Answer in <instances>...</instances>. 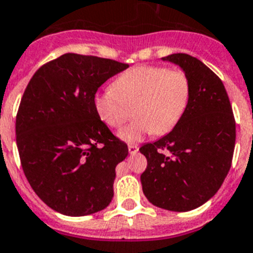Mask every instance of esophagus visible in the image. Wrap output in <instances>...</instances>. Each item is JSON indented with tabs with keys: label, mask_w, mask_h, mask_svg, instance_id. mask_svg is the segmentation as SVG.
Instances as JSON below:
<instances>
[{
	"label": "esophagus",
	"mask_w": 253,
	"mask_h": 253,
	"mask_svg": "<svg viewBox=\"0 0 253 253\" xmlns=\"http://www.w3.org/2000/svg\"><path fill=\"white\" fill-rule=\"evenodd\" d=\"M137 151H139V148H137V146H136V145H128V153L131 154V155H133V154H136L137 153Z\"/></svg>",
	"instance_id": "obj_1"
}]
</instances>
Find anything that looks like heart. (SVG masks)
Listing matches in <instances>:
<instances>
[{
	"label": "heart",
	"instance_id": "obj_1",
	"mask_svg": "<svg viewBox=\"0 0 253 253\" xmlns=\"http://www.w3.org/2000/svg\"><path fill=\"white\" fill-rule=\"evenodd\" d=\"M191 85L182 70L164 66H135L121 74L112 87L94 95V108L107 126L118 128L133 105L135 120L118 132L126 142H137L153 132H169L183 116L190 100Z\"/></svg>",
	"mask_w": 253,
	"mask_h": 253
}]
</instances>
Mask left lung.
Listing matches in <instances>:
<instances>
[{
    "label": "left lung",
    "instance_id": "8db88e82",
    "mask_svg": "<svg viewBox=\"0 0 253 253\" xmlns=\"http://www.w3.org/2000/svg\"><path fill=\"white\" fill-rule=\"evenodd\" d=\"M162 60L187 74L190 100L170 132L140 148L148 160L140 179L153 205L169 211H190L211 199L227 177L236 144V122L225 87L208 66L184 53Z\"/></svg>",
    "mask_w": 253,
    "mask_h": 253
}]
</instances>
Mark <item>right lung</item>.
Masks as SVG:
<instances>
[{
    "label": "right lung",
    "mask_w": 253,
    "mask_h": 253,
    "mask_svg": "<svg viewBox=\"0 0 253 253\" xmlns=\"http://www.w3.org/2000/svg\"><path fill=\"white\" fill-rule=\"evenodd\" d=\"M127 63L65 53L35 72L16 116V144L39 199L67 216L98 212L113 199L116 167L128 148L102 122L94 95Z\"/></svg>",
    "instance_id": "obj_1"
}]
</instances>
